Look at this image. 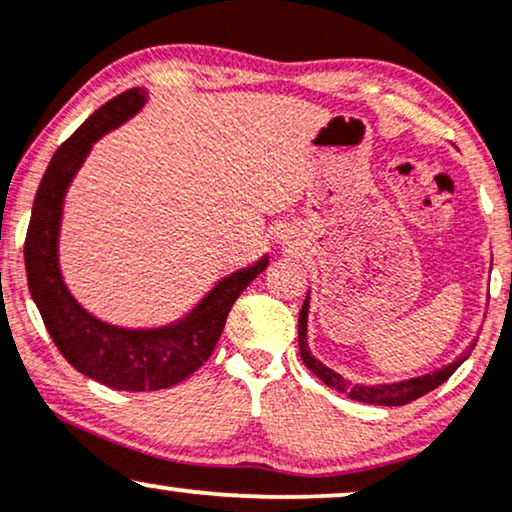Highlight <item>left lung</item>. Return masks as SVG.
<instances>
[{
	"instance_id": "obj_1",
	"label": "left lung",
	"mask_w": 512,
	"mask_h": 512,
	"mask_svg": "<svg viewBox=\"0 0 512 512\" xmlns=\"http://www.w3.org/2000/svg\"><path fill=\"white\" fill-rule=\"evenodd\" d=\"M306 313H309V297L304 299L302 311H299V356H302L304 365L316 374V377L327 384L330 388H335L339 393H346L351 400H358V403H367V405H386V407H395V405H407L412 400L421 398V395L431 393L433 388H438L440 384L452 377L463 360L468 358V351L459 356V360H454L452 365L442 367V370L426 374V377H417V379H407V381H398V384H379V386H358V384H349L342 374L332 372L330 367H325L320 360L311 356L309 344H306Z\"/></svg>"
}]
</instances>
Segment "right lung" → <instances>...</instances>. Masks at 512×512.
I'll return each instance as SVG.
<instances>
[{
    "label": "right lung",
    "mask_w": 512,
    "mask_h": 512,
    "mask_svg": "<svg viewBox=\"0 0 512 512\" xmlns=\"http://www.w3.org/2000/svg\"><path fill=\"white\" fill-rule=\"evenodd\" d=\"M145 102L142 88L114 95L56 149L34 196L25 236L27 285L53 344L86 377L117 391H161L194 374L215 351L238 295L267 269V260L217 285L182 323L161 330H124L100 323L67 292L58 269L63 196L88 149Z\"/></svg>",
    "instance_id": "1"
}]
</instances>
